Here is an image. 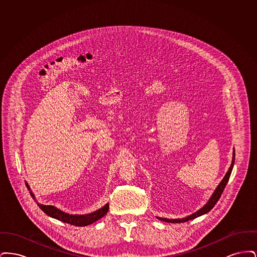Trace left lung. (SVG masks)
I'll list each match as a JSON object with an SVG mask.
<instances>
[{
    "mask_svg": "<svg viewBox=\"0 0 257 257\" xmlns=\"http://www.w3.org/2000/svg\"><path fill=\"white\" fill-rule=\"evenodd\" d=\"M234 161H235V149H233L232 162H231V165H230L228 171L225 173L224 177L222 178L220 183L217 186L216 190L214 191V193L212 194V196L209 198V200H208L206 204L203 207L200 208L199 210H197L196 212L193 213L192 215H189V216L182 218V219H168V218H161V217H157V219L160 220H163V221H167V222L178 223V222H185V221H188V220H194V219H196L197 217L202 216V215L208 213L212 208L216 205V203L220 199V196H221V194H222L226 184H227L228 180H229V177H230V174H231V171H232Z\"/></svg>",
    "mask_w": 257,
    "mask_h": 257,
    "instance_id": "1",
    "label": "left lung"
}]
</instances>
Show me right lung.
<instances>
[{
  "label": "right lung",
  "instance_id": "obj_1",
  "mask_svg": "<svg viewBox=\"0 0 257 257\" xmlns=\"http://www.w3.org/2000/svg\"><path fill=\"white\" fill-rule=\"evenodd\" d=\"M27 188L30 191V194L32 197L36 200V196L34 195V193L31 191V188L29 186V184L26 183ZM37 201V200H36ZM37 204L39 208L51 218H54L56 220H61L65 223H69L75 226H86L89 225L93 222H95L96 220H100L101 218H103L109 211V203H106L103 207L98 209L96 211L89 213V214H85V215H71L68 213H65L63 211H61V209L55 207L53 205H43L40 204L37 201Z\"/></svg>",
  "mask_w": 257,
  "mask_h": 257
}]
</instances>
